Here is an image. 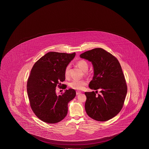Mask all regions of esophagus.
<instances>
[{"mask_svg":"<svg viewBox=\"0 0 149 149\" xmlns=\"http://www.w3.org/2000/svg\"><path fill=\"white\" fill-rule=\"evenodd\" d=\"M81 93L80 91H76V95H79V94H81Z\"/></svg>","mask_w":149,"mask_h":149,"instance_id":"34e87169","label":"esophagus"}]
</instances>
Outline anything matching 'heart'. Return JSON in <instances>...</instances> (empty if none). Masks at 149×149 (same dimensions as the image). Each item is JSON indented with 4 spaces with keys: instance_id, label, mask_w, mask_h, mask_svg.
Returning a JSON list of instances; mask_svg holds the SVG:
<instances>
[{
    "instance_id": "heart-1",
    "label": "heart",
    "mask_w": 149,
    "mask_h": 149,
    "mask_svg": "<svg viewBox=\"0 0 149 149\" xmlns=\"http://www.w3.org/2000/svg\"><path fill=\"white\" fill-rule=\"evenodd\" d=\"M76 65L81 68L83 72H86L88 70V64L87 62L85 60H79L76 63ZM70 73V66H66L65 71L64 75L65 77H68ZM87 84L86 81L83 80H73L70 83V86L71 88L75 90H83Z\"/></svg>"
}]
</instances>
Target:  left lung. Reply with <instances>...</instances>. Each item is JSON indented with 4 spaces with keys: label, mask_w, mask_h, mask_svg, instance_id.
Returning <instances> with one entry per match:
<instances>
[{
    "label": "left lung",
    "mask_w": 149,
    "mask_h": 149,
    "mask_svg": "<svg viewBox=\"0 0 149 149\" xmlns=\"http://www.w3.org/2000/svg\"><path fill=\"white\" fill-rule=\"evenodd\" d=\"M92 63L93 76L89 87L100 89V95L86 92L85 108L89 117L104 122L115 117L120 110L127 94V85L120 62L114 56L102 48H95L80 55Z\"/></svg>",
    "instance_id": "left-lung-1"
}]
</instances>
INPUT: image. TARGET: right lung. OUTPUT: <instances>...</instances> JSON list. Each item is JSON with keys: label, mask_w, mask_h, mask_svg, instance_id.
I'll use <instances>...</instances> for the list:
<instances>
[{"label": "right lung", "mask_w": 149, "mask_h": 149, "mask_svg": "<svg viewBox=\"0 0 149 149\" xmlns=\"http://www.w3.org/2000/svg\"><path fill=\"white\" fill-rule=\"evenodd\" d=\"M75 54L49 52L32 68L27 81V95L33 112L43 122L56 123L67 115L68 102L75 98L76 91L66 89L58 95L56 90L65 80V68Z\"/></svg>", "instance_id": "1"}]
</instances>
